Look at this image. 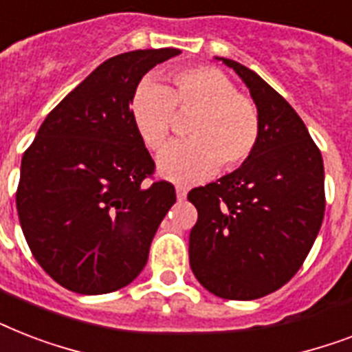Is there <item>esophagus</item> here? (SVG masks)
Wrapping results in <instances>:
<instances>
[{"mask_svg": "<svg viewBox=\"0 0 352 352\" xmlns=\"http://www.w3.org/2000/svg\"><path fill=\"white\" fill-rule=\"evenodd\" d=\"M175 192H177V199H179V201H184V199H186L188 190L184 186H177Z\"/></svg>", "mask_w": 352, "mask_h": 352, "instance_id": "esophagus-1", "label": "esophagus"}]
</instances>
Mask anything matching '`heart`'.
Instances as JSON below:
<instances>
[{"instance_id": "obj_1", "label": "heart", "mask_w": 352, "mask_h": 352, "mask_svg": "<svg viewBox=\"0 0 352 352\" xmlns=\"http://www.w3.org/2000/svg\"><path fill=\"white\" fill-rule=\"evenodd\" d=\"M131 118L144 144L162 149L179 113L195 111L188 135L159 157L160 173L170 181H201L217 171H232L250 159L261 133L259 111L250 96L235 91L223 71L195 65L177 71L166 87L155 78L142 80L131 96Z\"/></svg>"}]
</instances>
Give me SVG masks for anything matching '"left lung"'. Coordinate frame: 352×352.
Segmentation results:
<instances>
[{"label": "left lung", "instance_id": "left-lung-1", "mask_svg": "<svg viewBox=\"0 0 352 352\" xmlns=\"http://www.w3.org/2000/svg\"><path fill=\"white\" fill-rule=\"evenodd\" d=\"M250 89L261 133L239 170L188 201L197 208L190 267L225 300H257L281 289L311 252L325 212L320 149L290 104L245 65L219 58Z\"/></svg>", "mask_w": 352, "mask_h": 352}]
</instances>
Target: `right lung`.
<instances>
[{
  "instance_id": "add662e5",
  "label": "right lung",
  "mask_w": 352,
  "mask_h": 352,
  "mask_svg": "<svg viewBox=\"0 0 352 352\" xmlns=\"http://www.w3.org/2000/svg\"><path fill=\"white\" fill-rule=\"evenodd\" d=\"M181 54L146 49L98 65L52 109L21 159L16 208L27 245L56 283L78 294L126 287L175 204L131 118L149 69Z\"/></svg>"
}]
</instances>
